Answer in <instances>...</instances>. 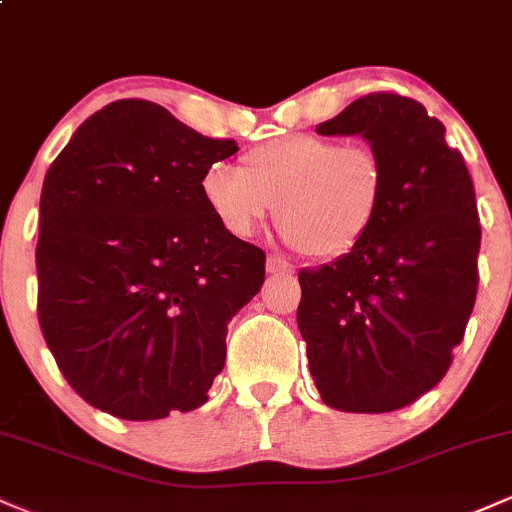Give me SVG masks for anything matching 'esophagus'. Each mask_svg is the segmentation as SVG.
Returning a JSON list of instances; mask_svg holds the SVG:
<instances>
[{"label": "esophagus", "mask_w": 512, "mask_h": 512, "mask_svg": "<svg viewBox=\"0 0 512 512\" xmlns=\"http://www.w3.org/2000/svg\"><path fill=\"white\" fill-rule=\"evenodd\" d=\"M293 272L291 264L279 260V257H267V274H274V276H289Z\"/></svg>", "instance_id": "1"}]
</instances>
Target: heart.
<instances>
[{"label":"heart","mask_w":512,"mask_h":512,"mask_svg":"<svg viewBox=\"0 0 512 512\" xmlns=\"http://www.w3.org/2000/svg\"><path fill=\"white\" fill-rule=\"evenodd\" d=\"M202 197L231 238H250L272 214L291 245L334 260L368 236L383 209L385 166L368 144L289 134L252 146L240 170L214 163Z\"/></svg>","instance_id":"heart-1"}]
</instances>
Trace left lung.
<instances>
[{"mask_svg":"<svg viewBox=\"0 0 512 512\" xmlns=\"http://www.w3.org/2000/svg\"><path fill=\"white\" fill-rule=\"evenodd\" d=\"M315 129L361 134L385 199L354 250L298 272V330L327 407L385 414L436 387L464 337L481 245L472 175L443 122L397 93H368Z\"/></svg>","mask_w":512,"mask_h":512,"instance_id":"left-lung-1","label":"left lung"}]
</instances>
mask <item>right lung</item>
Returning <instances> with one entry per match:
<instances>
[{
    "label": "right lung",
    "instance_id": "right-lung-1",
    "mask_svg": "<svg viewBox=\"0 0 512 512\" xmlns=\"http://www.w3.org/2000/svg\"><path fill=\"white\" fill-rule=\"evenodd\" d=\"M236 151L125 98L88 117L52 161L38 320L91 407L154 421L207 402L228 322L264 281V252L223 233L202 197L207 168Z\"/></svg>",
    "mask_w": 512,
    "mask_h": 512
}]
</instances>
